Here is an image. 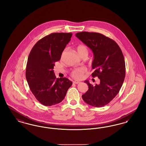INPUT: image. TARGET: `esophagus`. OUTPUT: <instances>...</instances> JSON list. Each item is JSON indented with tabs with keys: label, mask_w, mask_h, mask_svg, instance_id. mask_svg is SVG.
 Wrapping results in <instances>:
<instances>
[{
	"label": "esophagus",
	"mask_w": 146,
	"mask_h": 146,
	"mask_svg": "<svg viewBox=\"0 0 146 146\" xmlns=\"http://www.w3.org/2000/svg\"><path fill=\"white\" fill-rule=\"evenodd\" d=\"M73 83L78 84L80 83V82H78V81H74V82H73Z\"/></svg>",
	"instance_id": "1"
}]
</instances>
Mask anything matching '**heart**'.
I'll return each instance as SVG.
<instances>
[{
    "mask_svg": "<svg viewBox=\"0 0 146 146\" xmlns=\"http://www.w3.org/2000/svg\"><path fill=\"white\" fill-rule=\"evenodd\" d=\"M77 52L78 54L82 57L84 54H87L88 55V48L84 45H80L77 48ZM86 71V69L85 67H79L76 68L73 70L71 72V76L76 79H81L83 78L84 73Z\"/></svg>",
    "mask_w": 146,
    "mask_h": 146,
    "instance_id": "b5f03b06",
    "label": "heart"
}]
</instances>
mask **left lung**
<instances>
[{"label": "left lung", "mask_w": 146, "mask_h": 146, "mask_svg": "<svg viewBox=\"0 0 146 146\" xmlns=\"http://www.w3.org/2000/svg\"><path fill=\"white\" fill-rule=\"evenodd\" d=\"M76 37L90 48L94 58L92 68L93 78L97 76L99 84L93 85L85 80L89 89L82 95L84 102L95 107L109 104L120 90L125 76V63L123 52L117 43L104 35L82 32Z\"/></svg>", "instance_id": "8db88e82"}]
</instances>
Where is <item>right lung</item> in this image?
I'll list each match as a JSON object with an SVG mask.
<instances>
[{"label": "right lung", "mask_w": 146, "mask_h": 146, "mask_svg": "<svg viewBox=\"0 0 146 146\" xmlns=\"http://www.w3.org/2000/svg\"><path fill=\"white\" fill-rule=\"evenodd\" d=\"M72 36L67 33L46 35L35 44L28 56L26 79L36 99L44 106L60 103L72 85L66 78H56L53 70Z\"/></svg>", "instance_id": "1"}]
</instances>
